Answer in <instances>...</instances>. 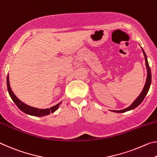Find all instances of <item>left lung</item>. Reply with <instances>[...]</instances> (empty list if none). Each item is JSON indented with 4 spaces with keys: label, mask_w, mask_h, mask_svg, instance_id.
Wrapping results in <instances>:
<instances>
[{
    "label": "left lung",
    "mask_w": 157,
    "mask_h": 157,
    "mask_svg": "<svg viewBox=\"0 0 157 157\" xmlns=\"http://www.w3.org/2000/svg\"><path fill=\"white\" fill-rule=\"evenodd\" d=\"M142 48V47H141ZM142 50H143V53L144 54V56H145V65H146V67H147V79H146V82H145V86H144L143 90L141 92V93L140 94V95L137 97V99L135 100L134 101H133L132 104H131V106H129V107L126 108L124 109H122V110H111L113 112H115V113H124V112H127V111H129V110H133L135 108H136L138 106H139V105L141 104V102L143 101L144 98H145V96L147 95V92L149 91V89H150V85H151V69L150 66H149V64H148V61H147V56H146L145 51L142 48Z\"/></svg>",
    "instance_id": "1"
}]
</instances>
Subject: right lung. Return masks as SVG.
<instances>
[{
    "instance_id": "obj_1",
    "label": "right lung",
    "mask_w": 157,
    "mask_h": 157,
    "mask_svg": "<svg viewBox=\"0 0 157 157\" xmlns=\"http://www.w3.org/2000/svg\"><path fill=\"white\" fill-rule=\"evenodd\" d=\"M7 90H8V92L10 97H11L12 99L13 100V101L15 103V104L17 105V107L23 111L25 113L28 115H33V116H37V117H42L45 116V115H49L51 113L55 112L56 110H57L59 106H60V103H58V104H56V106L51 107L50 109H37V108H34L32 106H28V105L24 104V102L17 98V97L15 96L14 92H12L11 88H10V81H9V75H7Z\"/></svg>"
}]
</instances>
